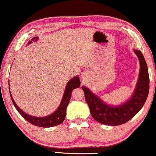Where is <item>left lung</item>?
<instances>
[{"label": "left lung", "mask_w": 156, "mask_h": 156, "mask_svg": "<svg viewBox=\"0 0 156 156\" xmlns=\"http://www.w3.org/2000/svg\"><path fill=\"white\" fill-rule=\"evenodd\" d=\"M140 62V73L133 95L118 106H110L102 101L90 89L82 86L85 100L94 120L104 125H120L132 119L140 111L149 92V74L144 56L140 50H134Z\"/></svg>", "instance_id": "obj_1"}]
</instances>
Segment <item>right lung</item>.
<instances>
[{"instance_id":"1","label":"right lung","mask_w":156,"mask_h":156,"mask_svg":"<svg viewBox=\"0 0 156 156\" xmlns=\"http://www.w3.org/2000/svg\"><path fill=\"white\" fill-rule=\"evenodd\" d=\"M38 39V38L36 37H36L32 38L31 41L28 42V44H30L32 41H36ZM80 87V80L78 76H74V78H72V80L69 81L67 84H66V86L65 90H64V93L63 98H62V102H61L57 110H56L54 112L52 113L51 115H49L46 117H41V118L31 116V115H28L24 112L23 111L21 110V109L19 108V106L16 105L15 101L13 100V98H12L11 92H10V95H11V100L12 102H13V104L14 106H15L16 109L25 120H27L28 122H29L30 123H31L32 125H36V126L42 127H50L60 125L64 122L66 117V108H67V105L70 101L72 90L76 88Z\"/></svg>"}]
</instances>
